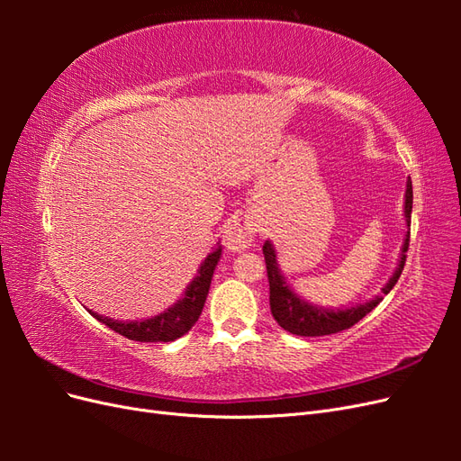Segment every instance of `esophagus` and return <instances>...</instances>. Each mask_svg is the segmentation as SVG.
<instances>
[{
  "label": "esophagus",
  "instance_id": "obj_1",
  "mask_svg": "<svg viewBox=\"0 0 461 461\" xmlns=\"http://www.w3.org/2000/svg\"><path fill=\"white\" fill-rule=\"evenodd\" d=\"M258 225L252 217H234L222 234V242L230 249V252H242L249 248L256 239Z\"/></svg>",
  "mask_w": 461,
  "mask_h": 461
}]
</instances>
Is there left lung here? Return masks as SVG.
Wrapping results in <instances>:
<instances>
[{"label":"left lung","instance_id":"1","mask_svg":"<svg viewBox=\"0 0 461 461\" xmlns=\"http://www.w3.org/2000/svg\"><path fill=\"white\" fill-rule=\"evenodd\" d=\"M403 198H406V202H403V217H406L408 232L402 244L398 267L393 273V276L388 278V283L383 286L381 296H375L373 300H367L364 303L350 305V308H340V310L321 308V305L305 302L302 296H298L286 283L281 269H278L275 246L269 240L265 242L263 256H265V265H267V276H269V303H271V313L276 323L285 330L298 334V337H325V334H334L344 329H350L352 325L357 323L359 319H364L371 310H375L376 305L381 303L383 296L394 288L403 271V263H406V252L410 246V219H411V205H413V190H411L410 178L406 183V196Z\"/></svg>","mask_w":461,"mask_h":461}]
</instances>
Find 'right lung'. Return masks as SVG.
<instances>
[{
    "label": "right lung",
    "mask_w": 461,
    "mask_h": 461,
    "mask_svg": "<svg viewBox=\"0 0 461 461\" xmlns=\"http://www.w3.org/2000/svg\"><path fill=\"white\" fill-rule=\"evenodd\" d=\"M221 252L222 248L217 246L213 252L202 261L198 275L194 276V281L186 286L183 298L176 300V303H173L169 310H165L156 317L142 319V321H119V319L104 317L92 310L88 312L97 321H102L104 325H107L111 330H115L131 340L173 342L183 337V334H186L200 319V313L203 310V303L209 292V285H212V278H213V271L221 259Z\"/></svg>",
    "instance_id": "add662e5"
}]
</instances>
